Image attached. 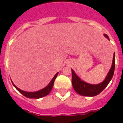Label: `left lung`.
Wrapping results in <instances>:
<instances>
[{
  "mask_svg": "<svg viewBox=\"0 0 123 123\" xmlns=\"http://www.w3.org/2000/svg\"><path fill=\"white\" fill-rule=\"evenodd\" d=\"M104 36L109 39L107 35L104 34ZM115 53H114L111 69L109 71L108 74L107 75L104 81L99 84H90L85 82L84 81L81 80L80 78L76 74L74 71L72 69V83L73 88L78 94L83 95V96L93 97V96L98 95L107 87V86L108 85L109 82L112 79L114 74V71H115Z\"/></svg>",
  "mask_w": 123,
  "mask_h": 123,
  "instance_id": "1",
  "label": "left lung"
}]
</instances>
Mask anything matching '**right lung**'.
I'll return each mask as SVG.
<instances>
[{
	"instance_id": "right-lung-1",
	"label": "right lung",
	"mask_w": 123,
	"mask_h": 123,
	"mask_svg": "<svg viewBox=\"0 0 123 123\" xmlns=\"http://www.w3.org/2000/svg\"><path fill=\"white\" fill-rule=\"evenodd\" d=\"M58 73L59 72H57L56 74L55 75V76L53 78V79L51 80V81L50 82V83L48 85L46 86L45 88H43L42 90H39L37 92H25V91H23L22 90H20V88H18V87H16V86L14 84V83L12 82V84L13 86H14L16 89L17 90L18 92H20L22 95H24L25 97L28 98H34V99H39V98H43L44 96H46V95H47L50 93V92L52 90V88H53V86L54 84V82H55V80L56 79V76H57V75H58Z\"/></svg>"
}]
</instances>
